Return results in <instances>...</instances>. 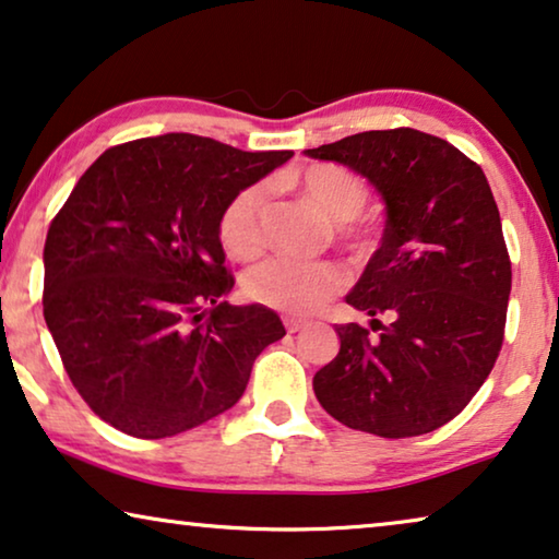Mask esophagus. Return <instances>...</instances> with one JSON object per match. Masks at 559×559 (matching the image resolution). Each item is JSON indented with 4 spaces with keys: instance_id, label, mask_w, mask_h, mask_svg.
<instances>
[{
    "instance_id": "34e87169",
    "label": "esophagus",
    "mask_w": 559,
    "mask_h": 559,
    "mask_svg": "<svg viewBox=\"0 0 559 559\" xmlns=\"http://www.w3.org/2000/svg\"><path fill=\"white\" fill-rule=\"evenodd\" d=\"M285 328H287V333H299V330L305 328V320L295 318V314H285Z\"/></svg>"
}]
</instances>
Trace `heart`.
<instances>
[{
    "instance_id": "b5f03b06",
    "label": "heart",
    "mask_w": 559,
    "mask_h": 559,
    "mask_svg": "<svg viewBox=\"0 0 559 559\" xmlns=\"http://www.w3.org/2000/svg\"><path fill=\"white\" fill-rule=\"evenodd\" d=\"M297 191L307 204L318 209L330 224H340V234L353 252L366 254L370 234L347 224L362 212L368 189L347 168L320 164L310 166L297 179ZM266 193L262 186H249L224 209L219 237L234 257H254L262 249V216ZM345 285V272L333 262H302L289 257H272L247 270L241 287L254 302L289 314H310L320 310Z\"/></svg>"
}]
</instances>
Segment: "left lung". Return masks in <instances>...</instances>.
<instances>
[{
    "mask_svg": "<svg viewBox=\"0 0 559 559\" xmlns=\"http://www.w3.org/2000/svg\"><path fill=\"white\" fill-rule=\"evenodd\" d=\"M305 156L353 168L385 204L380 247L345 297L370 314L378 340L340 325V353L314 373V395L355 431H436L474 399L504 340L512 264L487 176L414 128L355 133Z\"/></svg>",
    "mask_w": 559,
    "mask_h": 559,
    "instance_id": "8db88e82",
    "label": "left lung"
}]
</instances>
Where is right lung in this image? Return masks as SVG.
Listing matches in <instances>:
<instances>
[{
  "mask_svg": "<svg viewBox=\"0 0 559 559\" xmlns=\"http://www.w3.org/2000/svg\"><path fill=\"white\" fill-rule=\"evenodd\" d=\"M289 158L166 133L108 148L80 176L47 231L43 307L72 385L105 424L166 439L241 399L285 325L264 305L222 302L234 277L219 224Z\"/></svg>",
  "mask_w": 559,
  "mask_h": 559,
  "instance_id": "add662e5",
  "label": "right lung"
}]
</instances>
